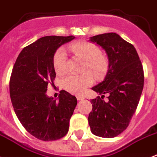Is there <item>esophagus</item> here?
<instances>
[{"instance_id": "1", "label": "esophagus", "mask_w": 157, "mask_h": 157, "mask_svg": "<svg viewBox=\"0 0 157 157\" xmlns=\"http://www.w3.org/2000/svg\"><path fill=\"white\" fill-rule=\"evenodd\" d=\"M76 98H77V100H83L84 98V96H82V95H77L76 96Z\"/></svg>"}]
</instances>
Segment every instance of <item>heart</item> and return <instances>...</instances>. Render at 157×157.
<instances>
[{"instance_id":"heart-1","label":"heart","mask_w":157,"mask_h":157,"mask_svg":"<svg viewBox=\"0 0 157 157\" xmlns=\"http://www.w3.org/2000/svg\"><path fill=\"white\" fill-rule=\"evenodd\" d=\"M70 50L74 54L86 60L83 71H90L97 77H100L105 73L107 67V59L101 54L100 49L96 45L89 41H79L70 46ZM67 56L63 48H60L54 54V70L57 74L63 75L67 71ZM94 82L93 76L90 72L81 75H68L63 81V87L67 91L75 94H80L86 88L90 86Z\"/></svg>"}]
</instances>
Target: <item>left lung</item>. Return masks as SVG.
Wrapping results in <instances>:
<instances>
[{"label": "left lung", "mask_w": 157, "mask_h": 157, "mask_svg": "<svg viewBox=\"0 0 157 157\" xmlns=\"http://www.w3.org/2000/svg\"><path fill=\"white\" fill-rule=\"evenodd\" d=\"M103 48L108 59L104 80L92 90L99 94L91 100L88 117L91 132L102 138H114L126 129L139 104L144 89L143 66L135 48L114 33L90 37ZM109 94V101L102 100Z\"/></svg>", "instance_id": "1"}]
</instances>
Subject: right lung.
Wrapping results in <instances>:
<instances>
[{"label":"right lung","mask_w":157,"mask_h":157,"mask_svg":"<svg viewBox=\"0 0 157 157\" xmlns=\"http://www.w3.org/2000/svg\"><path fill=\"white\" fill-rule=\"evenodd\" d=\"M74 36H44L23 48L16 59L10 94L16 116L26 130L36 139L53 141L68 132L70 118L77 104L75 96L61 90L58 100L46 94L56 76L54 56Z\"/></svg>","instance_id":"right-lung-1"}]
</instances>
